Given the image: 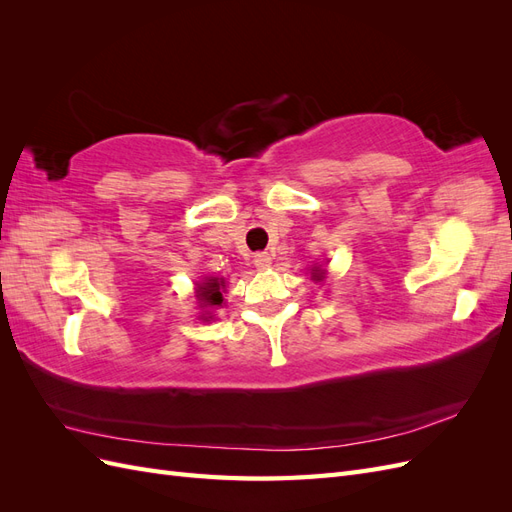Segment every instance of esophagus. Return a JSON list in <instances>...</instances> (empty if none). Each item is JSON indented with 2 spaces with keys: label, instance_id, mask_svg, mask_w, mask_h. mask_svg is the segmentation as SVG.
Segmentation results:
<instances>
[{
  "label": "esophagus",
  "instance_id": "obj_1",
  "mask_svg": "<svg viewBox=\"0 0 512 512\" xmlns=\"http://www.w3.org/2000/svg\"><path fill=\"white\" fill-rule=\"evenodd\" d=\"M254 265H256L258 269H269V267H271V254H269V252H258V254L254 256Z\"/></svg>",
  "mask_w": 512,
  "mask_h": 512
}]
</instances>
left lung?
<instances>
[{
	"label": "left lung",
	"mask_w": 512,
	"mask_h": 512,
	"mask_svg": "<svg viewBox=\"0 0 512 512\" xmlns=\"http://www.w3.org/2000/svg\"><path fill=\"white\" fill-rule=\"evenodd\" d=\"M314 277H318V280H320V269H316V273H314Z\"/></svg>",
	"instance_id": "left-lung-1"
}]
</instances>
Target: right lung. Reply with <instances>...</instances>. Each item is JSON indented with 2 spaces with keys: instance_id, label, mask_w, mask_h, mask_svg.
Listing matches in <instances>:
<instances>
[{
  "instance_id": "obj_1",
  "label": "right lung",
  "mask_w": 512,
  "mask_h": 512,
  "mask_svg": "<svg viewBox=\"0 0 512 512\" xmlns=\"http://www.w3.org/2000/svg\"><path fill=\"white\" fill-rule=\"evenodd\" d=\"M222 288L224 282L218 280V277H209L207 282L198 286V299L203 305H222Z\"/></svg>"
}]
</instances>
